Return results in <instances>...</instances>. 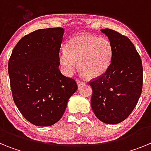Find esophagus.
I'll return each instance as SVG.
<instances>
[{"instance_id": "34e87169", "label": "esophagus", "mask_w": 151, "mask_h": 151, "mask_svg": "<svg viewBox=\"0 0 151 151\" xmlns=\"http://www.w3.org/2000/svg\"><path fill=\"white\" fill-rule=\"evenodd\" d=\"M76 82L77 84H78V87H82V85L85 84V82H84L83 81H82V80H80V79H76Z\"/></svg>"}]
</instances>
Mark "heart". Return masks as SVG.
<instances>
[{"label":"heart","instance_id":"b5f03b06","mask_svg":"<svg viewBox=\"0 0 151 151\" xmlns=\"http://www.w3.org/2000/svg\"><path fill=\"white\" fill-rule=\"evenodd\" d=\"M113 45L106 38L82 34L69 39L65 50L60 54V63L65 73L70 74L76 68L90 78L104 74L110 66L113 57Z\"/></svg>","mask_w":151,"mask_h":151}]
</instances>
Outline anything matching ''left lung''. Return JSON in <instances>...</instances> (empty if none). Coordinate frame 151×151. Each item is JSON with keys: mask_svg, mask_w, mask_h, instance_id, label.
Segmentation results:
<instances>
[{"mask_svg": "<svg viewBox=\"0 0 151 151\" xmlns=\"http://www.w3.org/2000/svg\"><path fill=\"white\" fill-rule=\"evenodd\" d=\"M101 31L113 45V53L106 73L89 82L93 91L91 106L101 122L117 124L130 115L141 96L142 62L129 38L110 29Z\"/></svg>", "mask_w": 151, "mask_h": 151, "instance_id": "left-lung-1", "label": "left lung"}]
</instances>
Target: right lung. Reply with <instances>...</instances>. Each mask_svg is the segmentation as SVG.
Masks as SVG:
<instances>
[{
  "instance_id": "1",
  "label": "right lung",
  "mask_w": 151,
  "mask_h": 151,
  "mask_svg": "<svg viewBox=\"0 0 151 151\" xmlns=\"http://www.w3.org/2000/svg\"><path fill=\"white\" fill-rule=\"evenodd\" d=\"M63 28L41 29L19 41L8 63L12 95L24 118L37 126L58 122L76 91L74 79L60 73Z\"/></svg>"
}]
</instances>
